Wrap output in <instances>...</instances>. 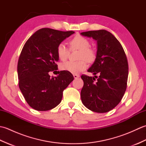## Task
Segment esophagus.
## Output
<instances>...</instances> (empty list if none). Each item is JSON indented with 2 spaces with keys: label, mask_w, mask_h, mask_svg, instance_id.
<instances>
[{
  "label": "esophagus",
  "mask_w": 146,
  "mask_h": 146,
  "mask_svg": "<svg viewBox=\"0 0 146 146\" xmlns=\"http://www.w3.org/2000/svg\"><path fill=\"white\" fill-rule=\"evenodd\" d=\"M73 77H74V78L76 79V78H79V77H80V75H76V74H74V75H73Z\"/></svg>",
  "instance_id": "obj_1"
}]
</instances>
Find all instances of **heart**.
Listing matches in <instances>:
<instances>
[{"label":"heart","instance_id":"b5f03b06","mask_svg":"<svg viewBox=\"0 0 146 146\" xmlns=\"http://www.w3.org/2000/svg\"><path fill=\"white\" fill-rule=\"evenodd\" d=\"M70 46L71 50H80L78 61H67L61 64V69L73 74L80 73L84 71L88 66L87 61L90 63H94L97 58V51L94 48L90 47L89 40L80 35H77L71 39ZM56 52L58 58L61 61H65L70 54V49L64 44H59L57 47Z\"/></svg>","mask_w":146,"mask_h":146}]
</instances>
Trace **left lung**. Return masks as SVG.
Wrapping results in <instances>:
<instances>
[{
	"mask_svg": "<svg viewBox=\"0 0 146 146\" xmlns=\"http://www.w3.org/2000/svg\"><path fill=\"white\" fill-rule=\"evenodd\" d=\"M81 35L97 41V56L89 68L97 78L82 75L81 98L85 106L93 111L105 113L120 103L127 88L129 66L122 45L106 30L90 31Z\"/></svg>",
	"mask_w": 146,
	"mask_h": 146,
	"instance_id": "left-lung-1",
	"label": "left lung"
}]
</instances>
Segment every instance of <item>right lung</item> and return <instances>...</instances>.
<instances>
[{
  "label": "right lung",
  "instance_id": "right-lung-1",
  "mask_svg": "<svg viewBox=\"0 0 146 146\" xmlns=\"http://www.w3.org/2000/svg\"><path fill=\"white\" fill-rule=\"evenodd\" d=\"M74 31L49 28L37 31L27 39L17 63L19 86L27 103L38 111H47L60 104L63 92L74 78L61 71L58 76L49 72L57 70L58 46Z\"/></svg>",
  "mask_w": 146,
  "mask_h": 146
}]
</instances>
